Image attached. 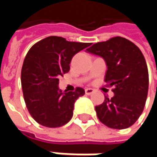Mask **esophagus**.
<instances>
[{"label":"esophagus","mask_w":157,"mask_h":157,"mask_svg":"<svg viewBox=\"0 0 157 157\" xmlns=\"http://www.w3.org/2000/svg\"><path fill=\"white\" fill-rule=\"evenodd\" d=\"M85 92H86V94L91 95V94H93L94 93V89H93V88H86L85 90Z\"/></svg>","instance_id":"obj_1"}]
</instances>
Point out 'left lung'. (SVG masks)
Instances as JSON below:
<instances>
[{"instance_id": "8db88e82", "label": "left lung", "mask_w": 157, "mask_h": 157, "mask_svg": "<svg viewBox=\"0 0 157 157\" xmlns=\"http://www.w3.org/2000/svg\"><path fill=\"white\" fill-rule=\"evenodd\" d=\"M88 52L104 58L107 65L105 81L113 86L114 96H106L95 106L97 116L106 127L124 129L142 114L148 90V71L141 50L121 36L94 44Z\"/></svg>"}]
</instances>
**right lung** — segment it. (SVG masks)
<instances>
[{
    "instance_id": "right-lung-1",
    "label": "right lung",
    "mask_w": 157,
    "mask_h": 157,
    "mask_svg": "<svg viewBox=\"0 0 157 157\" xmlns=\"http://www.w3.org/2000/svg\"><path fill=\"white\" fill-rule=\"evenodd\" d=\"M90 45L52 36L29 49L21 67V88L28 111L37 123L59 128L69 122L74 103L85 90L76 87L74 92L62 93L58 78L69 71L73 56Z\"/></svg>"
}]
</instances>
